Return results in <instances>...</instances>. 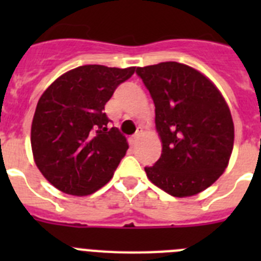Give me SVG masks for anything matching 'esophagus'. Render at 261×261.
Listing matches in <instances>:
<instances>
[{
	"label": "esophagus",
	"mask_w": 261,
	"mask_h": 261,
	"mask_svg": "<svg viewBox=\"0 0 261 261\" xmlns=\"http://www.w3.org/2000/svg\"><path fill=\"white\" fill-rule=\"evenodd\" d=\"M138 137H140V133H136L135 136H132V137L129 138V142H130V145H136V144H137Z\"/></svg>",
	"instance_id": "1"
}]
</instances>
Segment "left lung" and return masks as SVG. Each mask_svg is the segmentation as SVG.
I'll return each instance as SVG.
<instances>
[{
	"label": "left lung",
	"mask_w": 261,
	"mask_h": 261,
	"mask_svg": "<svg viewBox=\"0 0 261 261\" xmlns=\"http://www.w3.org/2000/svg\"><path fill=\"white\" fill-rule=\"evenodd\" d=\"M155 106L161 158L145 167L149 180L168 195L188 197L223 174L234 145L229 106L211 80L180 62L136 69Z\"/></svg>",
	"instance_id": "obj_1"
}]
</instances>
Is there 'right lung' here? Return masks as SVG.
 <instances>
[{
  "mask_svg": "<svg viewBox=\"0 0 261 261\" xmlns=\"http://www.w3.org/2000/svg\"><path fill=\"white\" fill-rule=\"evenodd\" d=\"M135 70L78 66L40 96L31 125L32 154L43 176L57 190L86 196L110 181L129 146L119 129L108 128L103 110Z\"/></svg>",
  "mask_w": 261,
  "mask_h": 261,
  "instance_id": "obj_1",
  "label": "right lung"
}]
</instances>
